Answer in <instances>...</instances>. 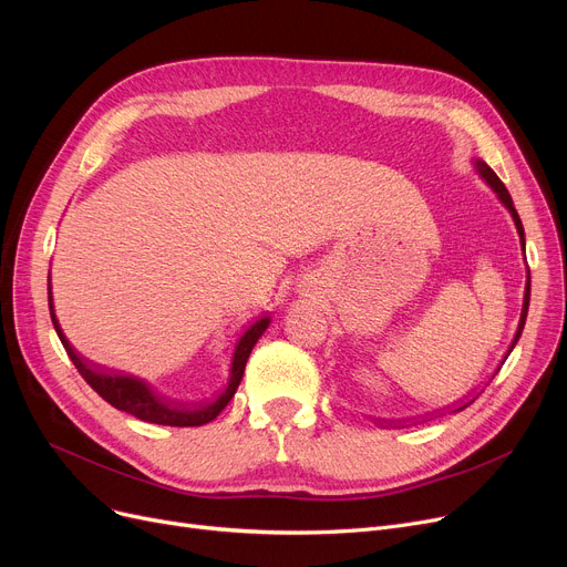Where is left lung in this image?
<instances>
[{
	"label": "left lung",
	"instance_id": "obj_1",
	"mask_svg": "<svg viewBox=\"0 0 567 567\" xmlns=\"http://www.w3.org/2000/svg\"><path fill=\"white\" fill-rule=\"evenodd\" d=\"M473 167H475V172H478L483 178H485V184L496 193V197L501 199V204L508 208V214L513 216V220H515V227H517V234H519V244H522V250H524V257H526V238H524V225H522V220H519V214H517V208H515V204H513V197H511V193H508V188L503 186V182L501 178L494 174V169L485 163V161H481V158H473ZM528 301H530V271H528V266H526V287H524V303H522V315H519V326H517V333H515V340H513V344H511V349H508V353H505V359H508L511 355V351L515 349V344L519 342V336H522V331H524V323H526V315H528ZM473 402V400H471ZM471 402H466L464 406H460L457 411H462V409H466Z\"/></svg>",
	"mask_w": 567,
	"mask_h": 567
}]
</instances>
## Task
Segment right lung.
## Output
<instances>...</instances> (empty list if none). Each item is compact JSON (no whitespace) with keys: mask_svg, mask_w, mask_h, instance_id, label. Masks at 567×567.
I'll use <instances>...</instances> for the list:
<instances>
[{"mask_svg":"<svg viewBox=\"0 0 567 567\" xmlns=\"http://www.w3.org/2000/svg\"><path fill=\"white\" fill-rule=\"evenodd\" d=\"M48 306H50V317H52V326L62 340L69 359L73 361V365L78 368V372L84 377V381L92 385V389L114 409L126 411L135 419L144 421V423H156V425H169V427H199L212 423L216 415L229 404V400L234 398L238 383L244 379V370L246 363L250 359V351L257 344V340L264 336V331L268 329L271 319L261 317L255 323H250V329L238 338L234 353H231V368H229V379L225 391L212 400V402H202L195 406H186L178 402H169L165 400L161 393H156L152 385H148L144 379L137 377H128V374H110L103 370H96L89 365L86 361H82L80 355L75 353V349L71 347V342L66 340L62 326H59V319L54 315V306H52V287L48 282Z\"/></svg>","mask_w":567,"mask_h":567,"instance_id":"1","label":"right lung"}]
</instances>
